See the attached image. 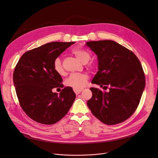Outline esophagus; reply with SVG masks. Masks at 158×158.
<instances>
[{
    "label": "esophagus",
    "mask_w": 158,
    "mask_h": 158,
    "mask_svg": "<svg viewBox=\"0 0 158 158\" xmlns=\"http://www.w3.org/2000/svg\"><path fill=\"white\" fill-rule=\"evenodd\" d=\"M82 89H79V90H77V89H74V93H75L76 95L79 94L81 92H82Z\"/></svg>",
    "instance_id": "34e87169"
}]
</instances>
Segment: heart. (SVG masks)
I'll use <instances>...</instances> for the list:
<instances>
[{"label":"heart","mask_w":158,"mask_h":158,"mask_svg":"<svg viewBox=\"0 0 158 158\" xmlns=\"http://www.w3.org/2000/svg\"><path fill=\"white\" fill-rule=\"evenodd\" d=\"M73 53L84 63H86L91 58L90 52L82 48H76L73 50ZM95 65L94 63L90 64V69H94ZM53 69L59 75H63L64 70L61 60L59 58H56L53 62ZM88 75L85 73H74L70 75L69 77L66 80L65 84L67 86L73 88L74 89H81L83 88L87 83L88 80Z\"/></svg>","instance_id":"obj_1"}]
</instances>
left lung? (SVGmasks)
<instances>
[{
  "instance_id": "left-lung-1",
  "label": "left lung",
  "mask_w": 158,
  "mask_h": 158,
  "mask_svg": "<svg viewBox=\"0 0 158 158\" xmlns=\"http://www.w3.org/2000/svg\"><path fill=\"white\" fill-rule=\"evenodd\" d=\"M98 58L99 70L92 83L108 92L90 88L92 97L87 105L92 114L107 125L126 121L135 112L145 88L140 62L133 52L111 40L88 41Z\"/></svg>"
}]
</instances>
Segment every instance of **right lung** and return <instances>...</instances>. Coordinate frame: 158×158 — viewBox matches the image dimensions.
Wrapping results in <instances>:
<instances>
[{
  "label": "right lung",
  "mask_w": 158,
  "mask_h": 158,
  "mask_svg": "<svg viewBox=\"0 0 158 158\" xmlns=\"http://www.w3.org/2000/svg\"><path fill=\"white\" fill-rule=\"evenodd\" d=\"M75 42H51L27 51L19 59L13 82L20 107L32 120L53 125L63 118L73 106L76 94L65 87L60 94L55 88H63V79L53 69V62Z\"/></svg>",
  "instance_id": "obj_1"
}]
</instances>
